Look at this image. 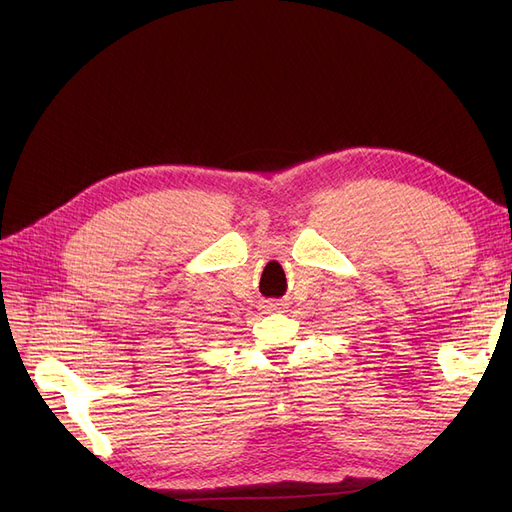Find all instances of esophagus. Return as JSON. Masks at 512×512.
<instances>
[{
    "mask_svg": "<svg viewBox=\"0 0 512 512\" xmlns=\"http://www.w3.org/2000/svg\"><path fill=\"white\" fill-rule=\"evenodd\" d=\"M277 307H280V303H267V309H269V312H275Z\"/></svg>",
    "mask_w": 512,
    "mask_h": 512,
    "instance_id": "esophagus-1",
    "label": "esophagus"
}]
</instances>
